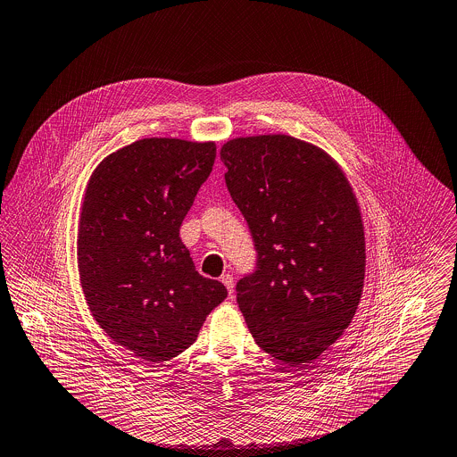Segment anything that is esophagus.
I'll return each instance as SVG.
<instances>
[{"label":"esophagus","mask_w":457,"mask_h":457,"mask_svg":"<svg viewBox=\"0 0 457 457\" xmlns=\"http://www.w3.org/2000/svg\"><path fill=\"white\" fill-rule=\"evenodd\" d=\"M220 281H222V285L228 288V292H229V297H233V288H235V281H233V276L231 274H224L222 278H220Z\"/></svg>","instance_id":"obj_1"}]
</instances>
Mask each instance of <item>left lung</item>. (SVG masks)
Instances as JSON below:
<instances>
[{"mask_svg": "<svg viewBox=\"0 0 457 457\" xmlns=\"http://www.w3.org/2000/svg\"><path fill=\"white\" fill-rule=\"evenodd\" d=\"M220 160L258 253L254 272L237 283L238 308L265 353L308 365L342 337L361 299L356 195L326 151L290 135L233 138Z\"/></svg>", "mask_w": 457, "mask_h": 457, "instance_id": "obj_1", "label": "left lung"}]
</instances>
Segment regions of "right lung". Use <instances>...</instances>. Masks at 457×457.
<instances>
[{
  "instance_id": "1",
  "label": "right lung",
  "mask_w": 457,
  "mask_h": 457,
  "mask_svg": "<svg viewBox=\"0 0 457 457\" xmlns=\"http://www.w3.org/2000/svg\"><path fill=\"white\" fill-rule=\"evenodd\" d=\"M215 142L142 138L92 172L78 226V270L92 317L137 358L188 349L228 290L203 278L179 228L215 162Z\"/></svg>"
}]
</instances>
